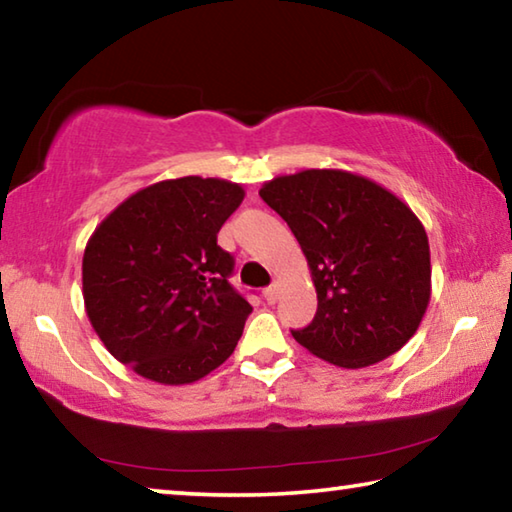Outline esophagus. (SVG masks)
<instances>
[{"label": "esophagus", "instance_id": "34e87169", "mask_svg": "<svg viewBox=\"0 0 512 512\" xmlns=\"http://www.w3.org/2000/svg\"><path fill=\"white\" fill-rule=\"evenodd\" d=\"M277 298H280V284H271V287L264 289V300L268 305H275Z\"/></svg>", "mask_w": 512, "mask_h": 512}]
</instances>
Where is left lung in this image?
<instances>
[{
  "instance_id": "left-lung-1",
  "label": "left lung",
  "mask_w": 512,
  "mask_h": 512,
  "mask_svg": "<svg viewBox=\"0 0 512 512\" xmlns=\"http://www.w3.org/2000/svg\"><path fill=\"white\" fill-rule=\"evenodd\" d=\"M259 196L296 235L318 293L314 320L293 339L341 368L400 350L431 298L429 239L411 207L341 169L273 178Z\"/></svg>"
}]
</instances>
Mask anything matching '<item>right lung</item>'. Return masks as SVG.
Masks as SVG:
<instances>
[{
    "instance_id": "add662e5",
    "label": "right lung",
    "mask_w": 512,
    "mask_h": 512,
    "mask_svg": "<svg viewBox=\"0 0 512 512\" xmlns=\"http://www.w3.org/2000/svg\"><path fill=\"white\" fill-rule=\"evenodd\" d=\"M244 189L219 178L162 180L126 198L83 255L85 311L108 352L158 384L219 368L253 307L232 287L235 257L216 244Z\"/></svg>"
}]
</instances>
